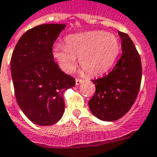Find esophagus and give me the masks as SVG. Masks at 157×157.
Returning a JSON list of instances; mask_svg holds the SVG:
<instances>
[{
  "mask_svg": "<svg viewBox=\"0 0 157 157\" xmlns=\"http://www.w3.org/2000/svg\"><path fill=\"white\" fill-rule=\"evenodd\" d=\"M82 82V79H78V78H76V80H75V84L78 86V85H79Z\"/></svg>",
  "mask_w": 157,
  "mask_h": 157,
  "instance_id": "obj_1",
  "label": "esophagus"
}]
</instances>
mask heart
<instances>
[{
    "label": "heart",
    "mask_w": 157,
    "mask_h": 157,
    "mask_svg": "<svg viewBox=\"0 0 157 157\" xmlns=\"http://www.w3.org/2000/svg\"><path fill=\"white\" fill-rule=\"evenodd\" d=\"M65 41V45H55L52 52L66 73L74 70L78 57L79 65L87 75H102L112 67L120 52L118 37L105 31L72 34Z\"/></svg>",
    "instance_id": "heart-1"
}]
</instances>
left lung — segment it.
Returning a JSON list of instances; mask_svg holds the SVG:
<instances>
[{
  "instance_id": "obj_1",
  "label": "left lung",
  "mask_w": 157,
  "mask_h": 157,
  "mask_svg": "<svg viewBox=\"0 0 157 157\" xmlns=\"http://www.w3.org/2000/svg\"><path fill=\"white\" fill-rule=\"evenodd\" d=\"M122 55L107 75L92 80L95 94L88 101L92 115L103 121H115L130 110L142 79V64L138 51L128 34L118 32Z\"/></svg>"
}]
</instances>
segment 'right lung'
I'll use <instances>...</instances> for the list:
<instances>
[{
  "mask_svg": "<svg viewBox=\"0 0 157 157\" xmlns=\"http://www.w3.org/2000/svg\"><path fill=\"white\" fill-rule=\"evenodd\" d=\"M65 24H48L28 30L17 42L10 60L18 105L37 125L58 122L65 111L63 93L75 79L59 69L52 47Z\"/></svg>",
  "mask_w": 157,
  "mask_h": 157,
  "instance_id": "1",
  "label": "right lung"
}]
</instances>
